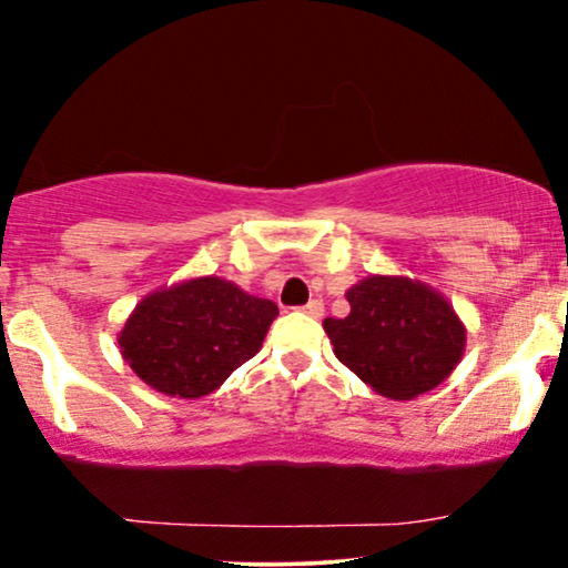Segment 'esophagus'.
Here are the masks:
<instances>
[{
    "label": "esophagus",
    "mask_w": 568,
    "mask_h": 568,
    "mask_svg": "<svg viewBox=\"0 0 568 568\" xmlns=\"http://www.w3.org/2000/svg\"><path fill=\"white\" fill-rule=\"evenodd\" d=\"M298 308H301V312H304V314H308V317H314V320H320L322 314H325V304H322L320 298H312V301H308V304L298 306Z\"/></svg>",
    "instance_id": "obj_1"
}]
</instances>
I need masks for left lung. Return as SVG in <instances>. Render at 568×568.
<instances>
[{"label": "left lung", "instance_id": "8db88e82", "mask_svg": "<svg viewBox=\"0 0 568 568\" xmlns=\"http://www.w3.org/2000/svg\"><path fill=\"white\" fill-rule=\"evenodd\" d=\"M346 298L348 317L322 325L335 356L379 396L416 398L454 372L466 329L440 293L408 277L372 275Z\"/></svg>", "mask_w": 568, "mask_h": 568}]
</instances>
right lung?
<instances>
[{"label":"right lung","instance_id":"obj_1","mask_svg":"<svg viewBox=\"0 0 568 568\" xmlns=\"http://www.w3.org/2000/svg\"><path fill=\"white\" fill-rule=\"evenodd\" d=\"M275 317L272 301L227 280L196 277L143 298L120 333V348L154 390L201 398L262 348Z\"/></svg>","mask_w":568,"mask_h":568}]
</instances>
